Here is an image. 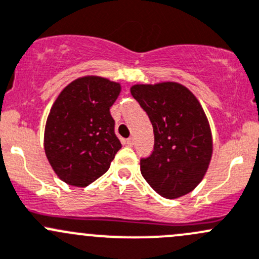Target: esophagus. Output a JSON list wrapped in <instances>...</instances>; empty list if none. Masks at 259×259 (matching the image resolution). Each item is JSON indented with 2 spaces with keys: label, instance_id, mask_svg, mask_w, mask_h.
Listing matches in <instances>:
<instances>
[{
  "label": "esophagus",
  "instance_id": "1",
  "mask_svg": "<svg viewBox=\"0 0 259 259\" xmlns=\"http://www.w3.org/2000/svg\"><path fill=\"white\" fill-rule=\"evenodd\" d=\"M125 143H126L127 146H133V145H134V139H133V138H127L126 140H125Z\"/></svg>",
  "mask_w": 259,
  "mask_h": 259
}]
</instances>
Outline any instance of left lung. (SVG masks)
<instances>
[{"mask_svg": "<svg viewBox=\"0 0 259 259\" xmlns=\"http://www.w3.org/2000/svg\"><path fill=\"white\" fill-rule=\"evenodd\" d=\"M154 129V150L140 171L166 198L189 194L200 184L212 155L207 118L195 95L178 83L138 84L130 89Z\"/></svg>", "mask_w": 259, "mask_h": 259, "instance_id": "obj_1", "label": "left lung"}]
</instances>
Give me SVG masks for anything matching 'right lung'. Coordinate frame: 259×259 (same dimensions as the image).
Masks as SVG:
<instances>
[{
    "mask_svg": "<svg viewBox=\"0 0 259 259\" xmlns=\"http://www.w3.org/2000/svg\"><path fill=\"white\" fill-rule=\"evenodd\" d=\"M120 84L79 78L54 102L45 130V151L54 172L68 185L85 187L108 171L121 143L110 107Z\"/></svg>",
    "mask_w": 259,
    "mask_h": 259,
    "instance_id": "add662e5",
    "label": "right lung"
}]
</instances>
